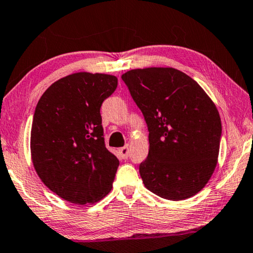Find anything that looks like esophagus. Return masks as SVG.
<instances>
[{"label": "esophagus", "instance_id": "esophagus-1", "mask_svg": "<svg viewBox=\"0 0 253 253\" xmlns=\"http://www.w3.org/2000/svg\"><path fill=\"white\" fill-rule=\"evenodd\" d=\"M119 152H120V155L122 159H124V160L127 159V157H129V153H130V145L126 144V146H123L122 148L119 149Z\"/></svg>", "mask_w": 253, "mask_h": 253}]
</instances>
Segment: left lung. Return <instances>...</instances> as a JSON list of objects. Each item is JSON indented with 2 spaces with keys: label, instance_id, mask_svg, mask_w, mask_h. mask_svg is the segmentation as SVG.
I'll use <instances>...</instances> for the list:
<instances>
[{
  "label": "left lung",
  "instance_id": "8db88e82",
  "mask_svg": "<svg viewBox=\"0 0 253 253\" xmlns=\"http://www.w3.org/2000/svg\"><path fill=\"white\" fill-rule=\"evenodd\" d=\"M122 80L148 126V156L139 173L162 199L181 201L202 190L217 167L221 120L199 83L172 67L131 69Z\"/></svg>",
  "mask_w": 253,
  "mask_h": 253
}]
</instances>
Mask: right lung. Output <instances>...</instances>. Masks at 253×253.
<instances>
[{"label": "right lung", "mask_w": 253, "mask_h": 253, "mask_svg": "<svg viewBox=\"0 0 253 253\" xmlns=\"http://www.w3.org/2000/svg\"><path fill=\"white\" fill-rule=\"evenodd\" d=\"M116 86L114 75L74 73L51 84L36 105L33 166L65 201L93 204L111 192L120 162L105 147L100 107Z\"/></svg>", "instance_id": "right-lung-1"}]
</instances>
